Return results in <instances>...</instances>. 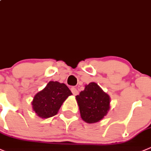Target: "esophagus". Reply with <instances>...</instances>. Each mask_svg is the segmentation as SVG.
<instances>
[{
    "instance_id": "1",
    "label": "esophagus",
    "mask_w": 151,
    "mask_h": 151,
    "mask_svg": "<svg viewBox=\"0 0 151 151\" xmlns=\"http://www.w3.org/2000/svg\"><path fill=\"white\" fill-rule=\"evenodd\" d=\"M71 92H72V93L74 95H77L78 94V91H77V89L76 88H74V87H72L71 88Z\"/></svg>"
}]
</instances>
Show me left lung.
<instances>
[{"mask_svg": "<svg viewBox=\"0 0 151 151\" xmlns=\"http://www.w3.org/2000/svg\"><path fill=\"white\" fill-rule=\"evenodd\" d=\"M81 117L88 123L99 122L109 110L110 98L95 83L86 86L84 91L76 96Z\"/></svg>", "mask_w": 151, "mask_h": 151, "instance_id": "obj_1", "label": "left lung"}]
</instances>
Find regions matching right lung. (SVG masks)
<instances>
[{"label": "right lung", "mask_w": 151, "mask_h": 151, "mask_svg": "<svg viewBox=\"0 0 151 151\" xmlns=\"http://www.w3.org/2000/svg\"><path fill=\"white\" fill-rule=\"evenodd\" d=\"M71 94L64 83L50 81L43 90L35 95L32 107L40 117H52L58 114L63 102Z\"/></svg>", "instance_id": "right-lung-1"}]
</instances>
